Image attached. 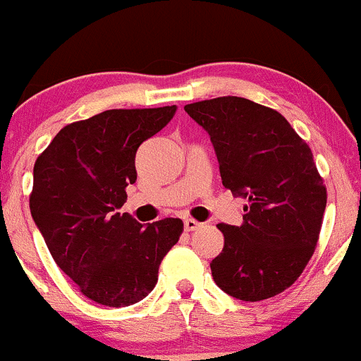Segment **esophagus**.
Listing matches in <instances>:
<instances>
[{
	"label": "esophagus",
	"mask_w": 361,
	"mask_h": 361,
	"mask_svg": "<svg viewBox=\"0 0 361 361\" xmlns=\"http://www.w3.org/2000/svg\"><path fill=\"white\" fill-rule=\"evenodd\" d=\"M201 226H203V224H200L197 222V220H195V219H188L184 222V228L188 232H192V231H197V228H200Z\"/></svg>",
	"instance_id": "34e87169"
}]
</instances>
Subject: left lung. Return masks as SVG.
Returning a JSON list of instances; mask_svg holds the SVG:
<instances>
[{"instance_id":"obj_1","label":"left lung","mask_w":361,"mask_h":361,"mask_svg":"<svg viewBox=\"0 0 361 361\" xmlns=\"http://www.w3.org/2000/svg\"><path fill=\"white\" fill-rule=\"evenodd\" d=\"M184 110L210 134L222 184L247 201L241 226H216L226 243L213 281L238 300H269L298 281L319 241L327 189L312 149L277 110L246 98Z\"/></svg>"}]
</instances>
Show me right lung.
Instances as JSON below:
<instances>
[{"mask_svg": "<svg viewBox=\"0 0 361 361\" xmlns=\"http://www.w3.org/2000/svg\"><path fill=\"white\" fill-rule=\"evenodd\" d=\"M173 114L176 106L118 108L72 122L34 164V222L56 265L98 305L118 308L148 296L184 231L180 219L145 227L117 212L137 179V148Z\"/></svg>", "mask_w": 361, "mask_h": 361, "instance_id": "obj_1", "label": "right lung"}]
</instances>
